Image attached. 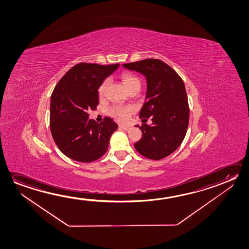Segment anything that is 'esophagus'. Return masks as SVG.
<instances>
[{"instance_id": "34e87169", "label": "esophagus", "mask_w": 249, "mask_h": 249, "mask_svg": "<svg viewBox=\"0 0 249 249\" xmlns=\"http://www.w3.org/2000/svg\"><path fill=\"white\" fill-rule=\"evenodd\" d=\"M119 128H121L123 130H129L130 129V125H127V124H119Z\"/></svg>"}]
</instances>
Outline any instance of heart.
<instances>
[{"instance_id":"heart-1","label":"heart","mask_w":249,"mask_h":249,"mask_svg":"<svg viewBox=\"0 0 249 249\" xmlns=\"http://www.w3.org/2000/svg\"><path fill=\"white\" fill-rule=\"evenodd\" d=\"M123 84L126 87L127 90L130 91L133 88H140L141 83L140 80L137 76L130 73V72H124L121 76ZM108 79H105L102 84L99 87V96H104L107 91V86H108ZM133 111V107L130 106H121V105H116L111 107L109 110V114L114 119H118L119 121H126L130 118L131 112Z\"/></svg>"}]
</instances>
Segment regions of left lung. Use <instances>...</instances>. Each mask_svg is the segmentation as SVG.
<instances>
[{
  "instance_id": "obj_1",
  "label": "left lung",
  "mask_w": 249,
  "mask_h": 249,
  "mask_svg": "<svg viewBox=\"0 0 249 249\" xmlns=\"http://www.w3.org/2000/svg\"><path fill=\"white\" fill-rule=\"evenodd\" d=\"M123 67L146 78L145 103L139 118L143 122L151 117L152 124L136 125L142 130V138L134 144L136 150L153 160L170 156L182 143L189 125L190 108L182 79L160 59H142Z\"/></svg>"
}]
</instances>
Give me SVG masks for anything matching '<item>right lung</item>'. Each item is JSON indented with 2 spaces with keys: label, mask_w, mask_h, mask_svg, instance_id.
I'll list each match as a JSON object with an SVG mask.
<instances>
[{
  "label": "right lung",
  "mask_w": 249,
  "mask_h": 249,
  "mask_svg": "<svg viewBox=\"0 0 249 249\" xmlns=\"http://www.w3.org/2000/svg\"><path fill=\"white\" fill-rule=\"evenodd\" d=\"M119 67V64H77L61 78L52 93V136L59 150L72 160L92 162L108 150L118 124L108 117L98 124L89 119L87 111L96 109L99 86Z\"/></svg>",
  "instance_id": "add662e5"
}]
</instances>
